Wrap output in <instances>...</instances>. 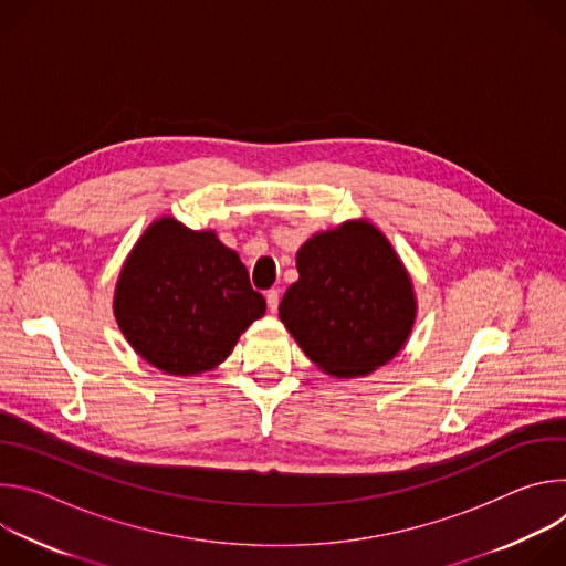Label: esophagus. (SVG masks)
Returning a JSON list of instances; mask_svg holds the SVG:
<instances>
[{"mask_svg": "<svg viewBox=\"0 0 566 566\" xmlns=\"http://www.w3.org/2000/svg\"><path fill=\"white\" fill-rule=\"evenodd\" d=\"M266 304H269V311H271V313L277 311V306H280V293H277L275 289L266 291Z\"/></svg>", "mask_w": 566, "mask_h": 566, "instance_id": "34e87169", "label": "esophagus"}]
</instances>
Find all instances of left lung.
I'll list each match as a JSON object with an SVG mask.
<instances>
[{"label": "left lung", "mask_w": 566, "mask_h": 566, "mask_svg": "<svg viewBox=\"0 0 566 566\" xmlns=\"http://www.w3.org/2000/svg\"><path fill=\"white\" fill-rule=\"evenodd\" d=\"M295 262L300 280L284 293L280 319L322 371L367 376L408 343L412 280L376 226L358 219L317 232Z\"/></svg>", "instance_id": "8db88e82"}]
</instances>
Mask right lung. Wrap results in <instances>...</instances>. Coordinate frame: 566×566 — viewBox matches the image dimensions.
Returning <instances> with one entry per match:
<instances>
[{
  "mask_svg": "<svg viewBox=\"0 0 566 566\" xmlns=\"http://www.w3.org/2000/svg\"><path fill=\"white\" fill-rule=\"evenodd\" d=\"M266 311L239 255L212 230L156 219L123 264L114 315L134 352L156 369L195 376L223 363Z\"/></svg>",
  "mask_w": 566,
  "mask_h": 566,
  "instance_id": "1",
  "label": "right lung"
}]
</instances>
